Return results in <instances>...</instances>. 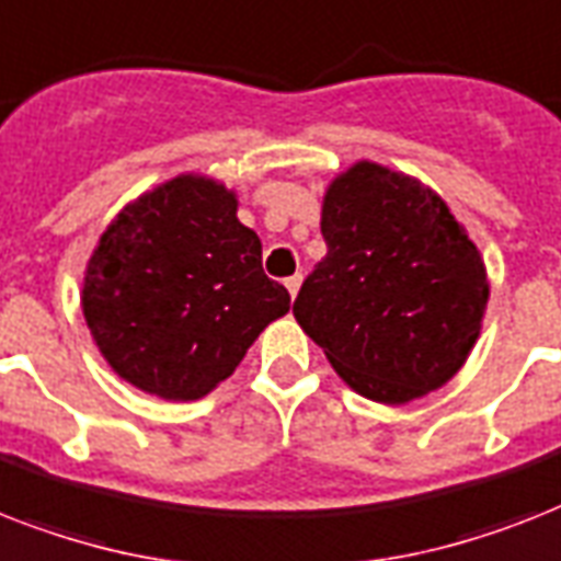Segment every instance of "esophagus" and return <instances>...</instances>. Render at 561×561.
<instances>
[{
    "label": "esophagus",
    "mask_w": 561,
    "mask_h": 561,
    "mask_svg": "<svg viewBox=\"0 0 561 561\" xmlns=\"http://www.w3.org/2000/svg\"><path fill=\"white\" fill-rule=\"evenodd\" d=\"M299 285H302V273H294V276H288V279H285V288H288L290 299L299 294Z\"/></svg>",
    "instance_id": "1"
}]
</instances>
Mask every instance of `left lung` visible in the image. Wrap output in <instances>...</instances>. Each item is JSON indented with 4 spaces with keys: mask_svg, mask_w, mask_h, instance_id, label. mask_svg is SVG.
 Wrapping results in <instances>:
<instances>
[{
    "mask_svg": "<svg viewBox=\"0 0 561 561\" xmlns=\"http://www.w3.org/2000/svg\"><path fill=\"white\" fill-rule=\"evenodd\" d=\"M328 253L294 302L336 375L377 403H409L463 366L490 285L481 253L421 181L359 161L322 202Z\"/></svg>",
    "mask_w": 561,
    "mask_h": 561,
    "instance_id": "8db88e82",
    "label": "left lung"
}]
</instances>
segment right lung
Returning a JSON list of instances; mask_svg holds the SVG:
<instances>
[{
    "label": "right lung",
    "mask_w": 561,
    "mask_h": 561,
    "mask_svg": "<svg viewBox=\"0 0 561 561\" xmlns=\"http://www.w3.org/2000/svg\"><path fill=\"white\" fill-rule=\"evenodd\" d=\"M288 308L285 285L262 271V241L236 218V195L202 175L172 178L123 209L83 285L108 366L163 400L216 389Z\"/></svg>",
    "instance_id": "add662e5"
}]
</instances>
